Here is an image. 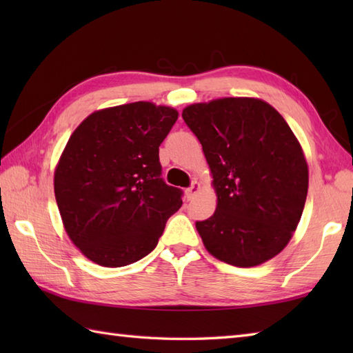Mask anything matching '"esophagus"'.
<instances>
[{"mask_svg":"<svg viewBox=\"0 0 353 353\" xmlns=\"http://www.w3.org/2000/svg\"><path fill=\"white\" fill-rule=\"evenodd\" d=\"M200 188H201V186H200V183H199V182H192V185L190 186V188L185 191V194H186V199L191 200V199L196 197V194L200 191Z\"/></svg>","mask_w":353,"mask_h":353,"instance_id":"1","label":"esophagus"}]
</instances>
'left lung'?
<instances>
[{"label": "left lung", "mask_w": 353, "mask_h": 353, "mask_svg": "<svg viewBox=\"0 0 353 353\" xmlns=\"http://www.w3.org/2000/svg\"><path fill=\"white\" fill-rule=\"evenodd\" d=\"M212 176L216 209L196 228L214 258L254 267L279 254L297 229L308 194L301 142L272 104L223 97L182 112Z\"/></svg>", "instance_id": "left-lung-1"}]
</instances>
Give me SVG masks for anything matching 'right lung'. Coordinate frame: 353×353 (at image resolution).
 <instances>
[{
	"instance_id": "right-lung-1",
	"label": "right lung",
	"mask_w": 353,
	"mask_h": 353,
	"mask_svg": "<svg viewBox=\"0 0 353 353\" xmlns=\"http://www.w3.org/2000/svg\"><path fill=\"white\" fill-rule=\"evenodd\" d=\"M179 112L137 101L92 112L72 132L54 170V196L74 245L101 267L152 252L182 191L161 179L159 145Z\"/></svg>"
}]
</instances>
